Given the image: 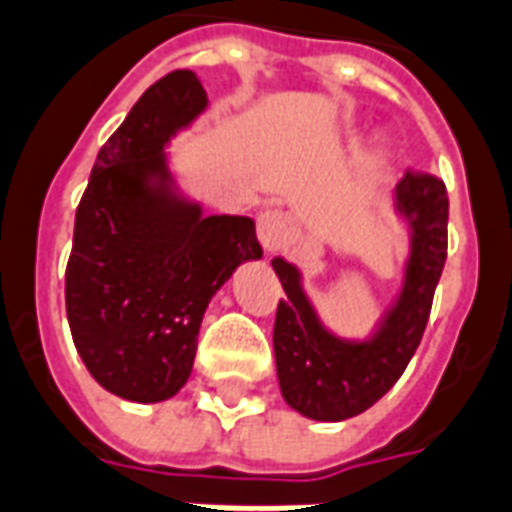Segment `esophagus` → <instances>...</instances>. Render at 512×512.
<instances>
[{
  "label": "esophagus",
  "instance_id": "1",
  "mask_svg": "<svg viewBox=\"0 0 512 512\" xmlns=\"http://www.w3.org/2000/svg\"><path fill=\"white\" fill-rule=\"evenodd\" d=\"M290 230H293V222L287 217L285 211H279V208H268L263 211L260 217H257V238H260V244L266 246V249H282L287 244V238H290Z\"/></svg>",
  "mask_w": 512,
  "mask_h": 512
}]
</instances>
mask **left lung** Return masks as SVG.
Wrapping results in <instances>:
<instances>
[{
    "instance_id": "8db88e82",
    "label": "left lung",
    "mask_w": 512,
    "mask_h": 512,
    "mask_svg": "<svg viewBox=\"0 0 512 512\" xmlns=\"http://www.w3.org/2000/svg\"><path fill=\"white\" fill-rule=\"evenodd\" d=\"M396 203L412 227V255L399 304L372 342H342L325 331L301 290V276L274 257L285 298L274 320V355L285 401L306 418L347 420L369 410L399 380L429 323L434 290L448 257V189L445 181L407 170Z\"/></svg>"
}]
</instances>
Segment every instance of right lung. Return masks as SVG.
Wrapping results in <instances>:
<instances>
[{"label": "right lung", "instance_id": "add662e5", "mask_svg": "<svg viewBox=\"0 0 512 512\" xmlns=\"http://www.w3.org/2000/svg\"><path fill=\"white\" fill-rule=\"evenodd\" d=\"M206 102L192 70L149 86L105 140L75 211L67 320L86 369L121 399L184 388L211 295L263 255L252 219L203 217L168 189L162 149Z\"/></svg>", "mask_w": 512, "mask_h": 512}]
</instances>
